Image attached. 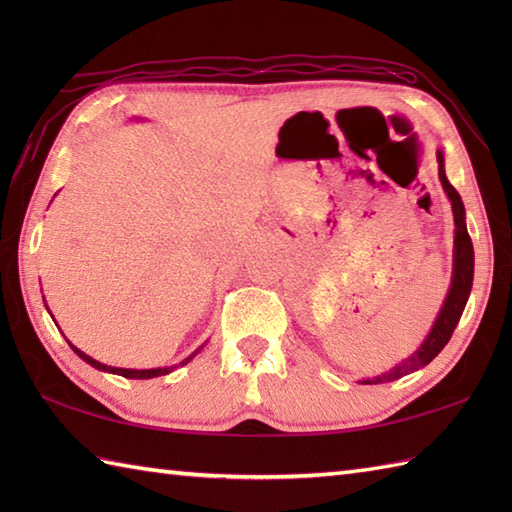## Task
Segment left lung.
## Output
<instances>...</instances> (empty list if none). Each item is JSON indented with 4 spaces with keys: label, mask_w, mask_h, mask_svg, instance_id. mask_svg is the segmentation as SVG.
<instances>
[{
    "label": "left lung",
    "mask_w": 512,
    "mask_h": 512,
    "mask_svg": "<svg viewBox=\"0 0 512 512\" xmlns=\"http://www.w3.org/2000/svg\"><path fill=\"white\" fill-rule=\"evenodd\" d=\"M436 156H438V176H440L444 193H447L449 200H451L453 222H455L453 273H451V286H449V292H447V299H444L438 317H436V321H433L431 330L427 334V339L422 341L418 350L413 352L409 358H405L402 363H398L396 367H391L389 372L374 376V378L358 380L361 385L391 383V380H398V378L407 376L411 372H418V369L424 367V365H429L433 358H436L442 352V347L449 343L455 325H458L466 301H469V295H471L475 255H473V242L469 237V231H466V211H464L460 193L453 189V184L449 182L447 173H444V151L438 149Z\"/></svg>",
    "instance_id": "1"
}]
</instances>
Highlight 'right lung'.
<instances>
[{"instance_id": "1", "label": "right lung", "mask_w": 512, "mask_h": 512, "mask_svg": "<svg viewBox=\"0 0 512 512\" xmlns=\"http://www.w3.org/2000/svg\"><path fill=\"white\" fill-rule=\"evenodd\" d=\"M48 312H50V310H48ZM65 341H68V339H65ZM68 345L72 347V350H74V354H76V356H81L83 361L88 363V365H92L94 369H101V372H110V374H118V376H123V378H138V380H147V378H156V376H167V374H171V372H173V369H178V367H182V365H187V363L191 361V358H193L195 354H200V350H202V347H204L206 343H204V345H200L198 350H195L191 356L184 358V361H180L178 365H169V367H154V369H127V367H112V365L99 363V361H96V358H92V356H88V354H85V352H81L79 347L72 345L70 341H68Z\"/></svg>"}]
</instances>
